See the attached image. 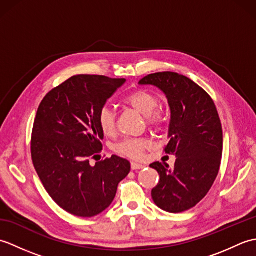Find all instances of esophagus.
I'll return each mask as SVG.
<instances>
[{
	"mask_svg": "<svg viewBox=\"0 0 256 256\" xmlns=\"http://www.w3.org/2000/svg\"><path fill=\"white\" fill-rule=\"evenodd\" d=\"M131 167H132V170H142V168H144L145 166L144 165H142V164H138V162H132L131 164Z\"/></svg>",
	"mask_w": 256,
	"mask_h": 256,
	"instance_id": "1",
	"label": "esophagus"
}]
</instances>
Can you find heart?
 Segmentation results:
<instances>
[{
	"mask_svg": "<svg viewBox=\"0 0 256 256\" xmlns=\"http://www.w3.org/2000/svg\"><path fill=\"white\" fill-rule=\"evenodd\" d=\"M124 104L134 108L135 111L143 114L148 124L158 126L164 120V113L158 106V98L146 90H135L123 98ZM98 122L101 131L108 136H111L116 132V113L111 108L104 106L99 113ZM150 146V140L144 138H126L116 146L118 153L131 157V158H140L144 150Z\"/></svg>",
	"mask_w": 256,
	"mask_h": 256,
	"instance_id": "obj_1",
	"label": "heart"
}]
</instances>
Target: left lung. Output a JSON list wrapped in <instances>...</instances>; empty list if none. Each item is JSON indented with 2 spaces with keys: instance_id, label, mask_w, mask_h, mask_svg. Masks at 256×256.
<instances>
[{
  "instance_id": "obj_1",
  "label": "left lung",
  "mask_w": 256,
  "mask_h": 256,
  "mask_svg": "<svg viewBox=\"0 0 256 256\" xmlns=\"http://www.w3.org/2000/svg\"><path fill=\"white\" fill-rule=\"evenodd\" d=\"M138 84L165 94L170 108L165 152L177 157L172 168L160 162L150 165L160 178L152 198L170 214L192 209L208 194L221 164L224 135L214 102L201 86L176 72L152 74Z\"/></svg>"
}]
</instances>
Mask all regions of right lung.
I'll return each instance as SVG.
<instances>
[{
    "label": "right lung",
    "instance_id": "right-lung-1",
    "mask_svg": "<svg viewBox=\"0 0 256 256\" xmlns=\"http://www.w3.org/2000/svg\"><path fill=\"white\" fill-rule=\"evenodd\" d=\"M125 79L78 74L48 92L32 133V160L55 202L69 214L91 218L104 211L131 164L116 155L90 164L102 150L98 122L108 98Z\"/></svg>",
    "mask_w": 256,
    "mask_h": 256
}]
</instances>
